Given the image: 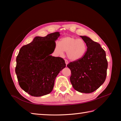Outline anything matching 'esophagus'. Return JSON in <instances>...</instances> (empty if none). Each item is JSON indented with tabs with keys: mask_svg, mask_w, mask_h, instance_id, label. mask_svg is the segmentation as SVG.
<instances>
[{
	"mask_svg": "<svg viewBox=\"0 0 121 121\" xmlns=\"http://www.w3.org/2000/svg\"><path fill=\"white\" fill-rule=\"evenodd\" d=\"M65 65H66L68 64V61L67 60H66V59H65Z\"/></svg>",
	"mask_w": 121,
	"mask_h": 121,
	"instance_id": "1",
	"label": "esophagus"
}]
</instances>
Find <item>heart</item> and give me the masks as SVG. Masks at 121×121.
<instances>
[{
  "instance_id": "1",
  "label": "heart",
  "mask_w": 121,
  "mask_h": 121,
  "mask_svg": "<svg viewBox=\"0 0 121 121\" xmlns=\"http://www.w3.org/2000/svg\"><path fill=\"white\" fill-rule=\"evenodd\" d=\"M87 51L86 44L82 38H77L71 36H65L56 42L53 49L56 56H62L66 52L67 56L70 60L77 61L85 56Z\"/></svg>"
}]
</instances>
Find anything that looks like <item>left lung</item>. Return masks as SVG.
Returning <instances> with one entry per match:
<instances>
[{
  "mask_svg": "<svg viewBox=\"0 0 121 121\" xmlns=\"http://www.w3.org/2000/svg\"><path fill=\"white\" fill-rule=\"evenodd\" d=\"M87 46L85 56L71 62L67 67L71 70L70 82L75 90L90 93L97 90L105 82L108 62L105 51L100 45L85 36H81Z\"/></svg>",
  "mask_w": 121,
  "mask_h": 121,
  "instance_id": "left-lung-1",
  "label": "left lung"
}]
</instances>
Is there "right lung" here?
Listing matches in <instances>:
<instances>
[{
    "instance_id": "add662e5",
    "label": "right lung",
    "mask_w": 121,
    "mask_h": 121,
    "mask_svg": "<svg viewBox=\"0 0 121 121\" xmlns=\"http://www.w3.org/2000/svg\"><path fill=\"white\" fill-rule=\"evenodd\" d=\"M60 35L56 32L37 36L20 48L15 73L20 86L30 95L41 97L51 93L57 75L65 67L62 58L51 56Z\"/></svg>"
}]
</instances>
